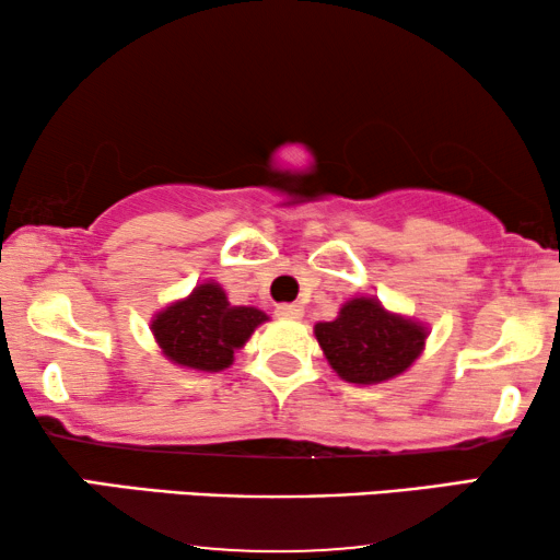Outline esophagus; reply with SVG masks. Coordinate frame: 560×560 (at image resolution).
<instances>
[{"label":"esophagus","mask_w":560,"mask_h":560,"mask_svg":"<svg viewBox=\"0 0 560 560\" xmlns=\"http://www.w3.org/2000/svg\"><path fill=\"white\" fill-rule=\"evenodd\" d=\"M275 316L278 318H303V305L298 303H282L275 308Z\"/></svg>","instance_id":"esophagus-1"}]
</instances>
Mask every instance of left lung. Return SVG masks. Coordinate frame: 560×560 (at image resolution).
<instances>
[{
    "instance_id": "obj_1",
    "label": "left lung",
    "mask_w": 560,
    "mask_h": 560,
    "mask_svg": "<svg viewBox=\"0 0 560 560\" xmlns=\"http://www.w3.org/2000/svg\"><path fill=\"white\" fill-rule=\"evenodd\" d=\"M331 370L351 385L400 377L425 349L428 326L382 305L372 295L349 298L334 320L313 326Z\"/></svg>"
}]
</instances>
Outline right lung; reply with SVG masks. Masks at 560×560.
Instances as JSON below:
<instances>
[{
	"mask_svg": "<svg viewBox=\"0 0 560 560\" xmlns=\"http://www.w3.org/2000/svg\"><path fill=\"white\" fill-rule=\"evenodd\" d=\"M270 320L255 305H232L224 288L203 280L186 298L167 303L150 318V331L167 362L183 370L221 372L234 362L259 326Z\"/></svg>",
	"mask_w": 560,
	"mask_h": 560,
	"instance_id": "right-lung-1",
	"label": "right lung"
}]
</instances>
